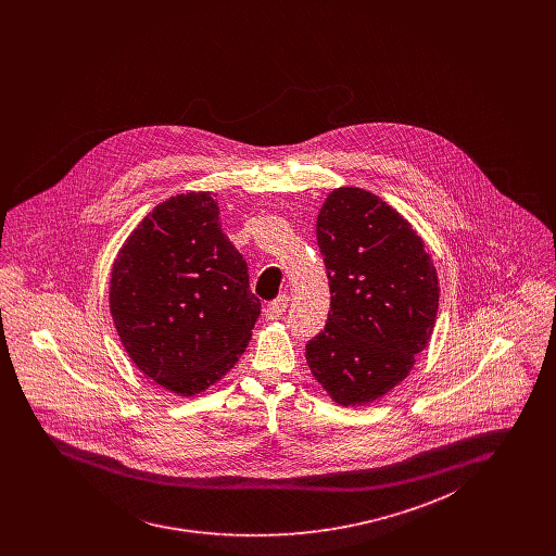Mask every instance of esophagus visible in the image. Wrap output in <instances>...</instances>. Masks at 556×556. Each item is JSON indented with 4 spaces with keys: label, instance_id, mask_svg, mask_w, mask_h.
Here are the masks:
<instances>
[{
    "label": "esophagus",
    "instance_id": "1",
    "mask_svg": "<svg viewBox=\"0 0 556 556\" xmlns=\"http://www.w3.org/2000/svg\"><path fill=\"white\" fill-rule=\"evenodd\" d=\"M287 305H289V298L287 295H279L277 300H273V302L265 305V309H263L265 318L267 320H279L286 314Z\"/></svg>",
    "mask_w": 556,
    "mask_h": 556
}]
</instances>
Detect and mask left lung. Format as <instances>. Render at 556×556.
<instances>
[{"instance_id": "left-lung-1", "label": "left lung", "mask_w": 556, "mask_h": 556, "mask_svg": "<svg viewBox=\"0 0 556 556\" xmlns=\"http://www.w3.org/2000/svg\"><path fill=\"white\" fill-rule=\"evenodd\" d=\"M316 236L332 298L305 358L334 402L369 404L404 381L428 346L437 269L407 219L358 187L326 198Z\"/></svg>"}]
</instances>
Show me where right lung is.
<instances>
[{
  "instance_id": "right-lung-1",
  "label": "right lung",
  "mask_w": 556,
  "mask_h": 556,
  "mask_svg": "<svg viewBox=\"0 0 556 556\" xmlns=\"http://www.w3.org/2000/svg\"><path fill=\"white\" fill-rule=\"evenodd\" d=\"M218 216L207 191L159 203L128 236L110 279V312L126 353L181 395L235 367L261 314L247 261Z\"/></svg>"
}]
</instances>
